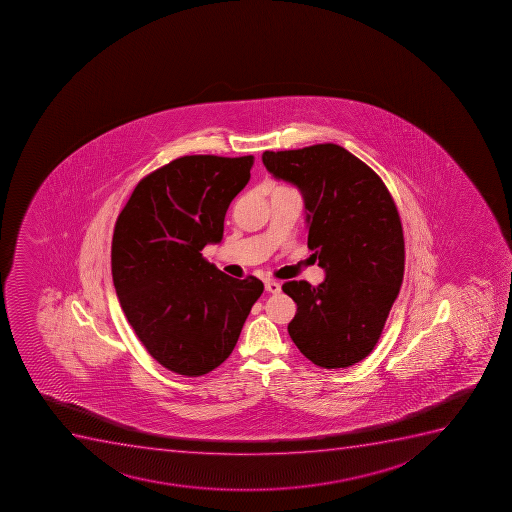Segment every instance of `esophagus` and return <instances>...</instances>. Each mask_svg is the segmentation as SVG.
<instances>
[{
	"mask_svg": "<svg viewBox=\"0 0 512 512\" xmlns=\"http://www.w3.org/2000/svg\"><path fill=\"white\" fill-rule=\"evenodd\" d=\"M265 290L269 294H279L280 290H282V285L277 280H265Z\"/></svg>",
	"mask_w": 512,
	"mask_h": 512,
	"instance_id": "obj_1",
	"label": "esophagus"
}]
</instances>
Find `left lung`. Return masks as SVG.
<instances>
[{
	"label": "left lung",
	"instance_id": "1",
	"mask_svg": "<svg viewBox=\"0 0 512 512\" xmlns=\"http://www.w3.org/2000/svg\"><path fill=\"white\" fill-rule=\"evenodd\" d=\"M275 178L304 197L312 257L325 280L282 285L297 304L289 324L300 352L324 369L350 367L379 342L404 279V233L377 173L335 143L264 152Z\"/></svg>",
	"mask_w": 512,
	"mask_h": 512
}]
</instances>
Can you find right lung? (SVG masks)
<instances>
[{
	"mask_svg": "<svg viewBox=\"0 0 512 512\" xmlns=\"http://www.w3.org/2000/svg\"><path fill=\"white\" fill-rule=\"evenodd\" d=\"M252 155H187L138 182L118 215L113 285L148 354L198 377L232 354L264 284L233 279L202 257L223 237L228 205L250 180Z\"/></svg>",
	"mask_w": 512,
	"mask_h": 512,
	"instance_id": "obj_1",
	"label": "right lung"
}]
</instances>
